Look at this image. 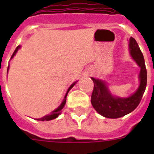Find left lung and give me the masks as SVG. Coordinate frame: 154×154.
Returning a JSON list of instances; mask_svg holds the SVG:
<instances>
[{
  "label": "left lung",
  "mask_w": 154,
  "mask_h": 154,
  "mask_svg": "<svg viewBox=\"0 0 154 154\" xmlns=\"http://www.w3.org/2000/svg\"><path fill=\"white\" fill-rule=\"evenodd\" d=\"M129 51L133 60L140 68L139 86L127 97L113 95L104 80L91 77L94 82V89L91 103L97 113L107 119H118L133 112L140 103L147 86V70L143 54L138 43L133 37L129 39Z\"/></svg>",
  "instance_id": "left-lung-1"
}]
</instances>
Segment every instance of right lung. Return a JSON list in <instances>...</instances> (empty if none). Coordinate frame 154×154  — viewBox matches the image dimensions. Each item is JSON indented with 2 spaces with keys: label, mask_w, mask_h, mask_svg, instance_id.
I'll list each match as a JSON object with an SVG mask.
<instances>
[{
  "label": "right lung",
  "mask_w": 154,
  "mask_h": 154,
  "mask_svg": "<svg viewBox=\"0 0 154 154\" xmlns=\"http://www.w3.org/2000/svg\"><path fill=\"white\" fill-rule=\"evenodd\" d=\"M20 48H21V45H18V47L15 48V51H14V53H13V54H12V57H11V60H12V59L14 57H15V54H16V53L18 52V51L20 49ZM8 71H9V67H8V68H7V72H8ZM77 81H78V80H77ZM77 81L74 82V83H73L72 84H71V86H69V88H68L67 91H66V95H65L64 98H63V101H62V103H60V106L57 107V108L56 109H54V111L51 112L50 113V114L46 115V116H43V117L40 118V119H35V120H37V121H42V122H44V121H51V120H53V119H57V118L58 117V116H60V114H61V113H62V109H63V107H64L65 105H66V97H67L68 91H69L70 90H71V88H73V86H74V85H75L76 83H77Z\"/></svg>",
  "instance_id": "obj_1"
}]
</instances>
